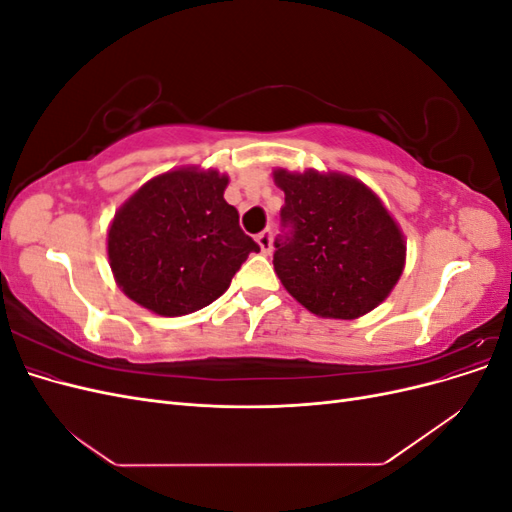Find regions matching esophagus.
<instances>
[{
    "label": "esophagus",
    "mask_w": 512,
    "mask_h": 512,
    "mask_svg": "<svg viewBox=\"0 0 512 512\" xmlns=\"http://www.w3.org/2000/svg\"><path fill=\"white\" fill-rule=\"evenodd\" d=\"M256 243L260 245V252H262V254H269V252H271V247H273L271 230H262L260 235H256Z\"/></svg>",
    "instance_id": "34e87169"
}]
</instances>
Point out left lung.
<instances>
[{
  "instance_id": "8db88e82",
  "label": "left lung",
  "mask_w": 512,
  "mask_h": 512,
  "mask_svg": "<svg viewBox=\"0 0 512 512\" xmlns=\"http://www.w3.org/2000/svg\"><path fill=\"white\" fill-rule=\"evenodd\" d=\"M286 194L273 267L284 288L320 318L354 320L378 307L406 265V239L376 192L344 173L273 170Z\"/></svg>"
}]
</instances>
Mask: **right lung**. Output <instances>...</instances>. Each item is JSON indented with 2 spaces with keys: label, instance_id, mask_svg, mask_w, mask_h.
Segmentation results:
<instances>
[{
  "label": "right lung",
  "instance_id": "obj_1",
  "mask_svg": "<svg viewBox=\"0 0 512 512\" xmlns=\"http://www.w3.org/2000/svg\"><path fill=\"white\" fill-rule=\"evenodd\" d=\"M228 177L181 166L141 185L106 232L108 265L128 299L158 316H185L228 290L260 252L224 200Z\"/></svg>",
  "mask_w": 512,
  "mask_h": 512
}]
</instances>
